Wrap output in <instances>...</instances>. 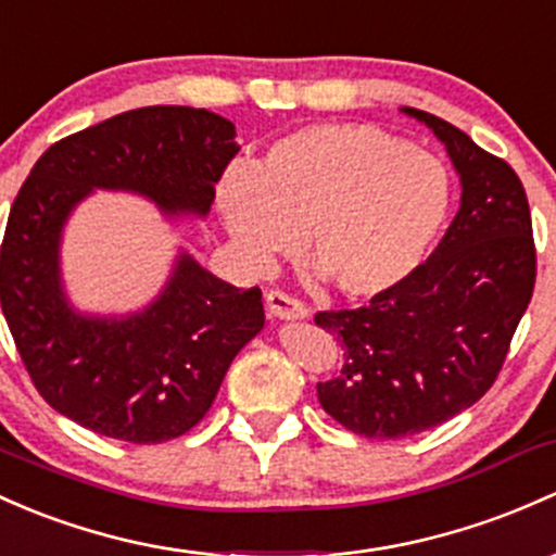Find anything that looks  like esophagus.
Returning a JSON list of instances; mask_svg holds the SVG:
<instances>
[{"label":"esophagus","mask_w":556,"mask_h":556,"mask_svg":"<svg viewBox=\"0 0 556 556\" xmlns=\"http://www.w3.org/2000/svg\"><path fill=\"white\" fill-rule=\"evenodd\" d=\"M265 304H267V313L276 315V318H283V320H300V318H307V307L300 300H294V296L283 294V291H267L265 294Z\"/></svg>","instance_id":"esophagus-1"}]
</instances>
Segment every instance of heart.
Wrapping results in <instances>:
<instances>
[{
    "label": "heart",
    "mask_w": 556,
    "mask_h": 556,
    "mask_svg": "<svg viewBox=\"0 0 556 556\" xmlns=\"http://www.w3.org/2000/svg\"><path fill=\"white\" fill-rule=\"evenodd\" d=\"M217 208L256 265L304 254L348 300H374L414 278L453 212L447 166L403 137L355 122L294 129L254 166H230Z\"/></svg>",
    "instance_id": "1"
}]
</instances>
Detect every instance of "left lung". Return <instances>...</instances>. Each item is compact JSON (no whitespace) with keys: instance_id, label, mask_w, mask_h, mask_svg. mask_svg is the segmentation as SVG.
I'll return each mask as SVG.
<instances>
[{"instance_id":"left-lung-1","label":"left lung","mask_w":556,"mask_h":556,"mask_svg":"<svg viewBox=\"0 0 556 556\" xmlns=\"http://www.w3.org/2000/svg\"><path fill=\"white\" fill-rule=\"evenodd\" d=\"M445 146L462 204L414 278L366 307L318 313L342 371L318 381L331 419L371 440L427 432L491 390L535 286L528 195L506 161L453 124L400 109Z\"/></svg>"}]
</instances>
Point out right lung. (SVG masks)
<instances>
[{
  "mask_svg": "<svg viewBox=\"0 0 556 556\" xmlns=\"http://www.w3.org/2000/svg\"><path fill=\"white\" fill-rule=\"evenodd\" d=\"M238 153L228 118L151 105L105 118L41 153L2 243V313L39 395L71 421L151 445L206 416L232 357L265 326L260 286L236 289L188 252L129 315L81 313L65 294L63 230L94 190L148 199L169 219H204Z\"/></svg>",
  "mask_w": 556,
  "mask_h": 556,
  "instance_id": "add662e5",
  "label": "right lung"
}]
</instances>
